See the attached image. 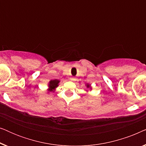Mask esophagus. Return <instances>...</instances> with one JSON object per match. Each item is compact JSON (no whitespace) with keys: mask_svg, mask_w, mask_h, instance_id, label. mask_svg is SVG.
<instances>
[{"mask_svg":"<svg viewBox=\"0 0 146 146\" xmlns=\"http://www.w3.org/2000/svg\"><path fill=\"white\" fill-rule=\"evenodd\" d=\"M70 79L71 81H74L75 80V78H70Z\"/></svg>","mask_w":146,"mask_h":146,"instance_id":"obj_1","label":"esophagus"}]
</instances>
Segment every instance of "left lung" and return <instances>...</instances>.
<instances>
[{
  "label": "left lung",
  "instance_id": "8db88e82",
  "mask_svg": "<svg viewBox=\"0 0 146 146\" xmlns=\"http://www.w3.org/2000/svg\"><path fill=\"white\" fill-rule=\"evenodd\" d=\"M87 87H88H88H89V85H88H88H87Z\"/></svg>",
  "mask_w": 146,
  "mask_h": 146
}]
</instances>
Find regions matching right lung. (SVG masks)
I'll return each instance as SVG.
<instances>
[{
	"label": "right lung",
	"instance_id": "add662e5",
	"mask_svg": "<svg viewBox=\"0 0 146 146\" xmlns=\"http://www.w3.org/2000/svg\"><path fill=\"white\" fill-rule=\"evenodd\" d=\"M59 80H51L49 83V86L50 88V89L49 90L50 92H51L53 89H54L55 88H56L58 86Z\"/></svg>",
	"mask_w": 146,
	"mask_h": 146
}]
</instances>
